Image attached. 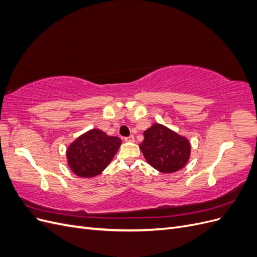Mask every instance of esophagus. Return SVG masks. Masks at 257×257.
Wrapping results in <instances>:
<instances>
[{"label": "esophagus", "mask_w": 257, "mask_h": 257, "mask_svg": "<svg viewBox=\"0 0 257 257\" xmlns=\"http://www.w3.org/2000/svg\"><path fill=\"white\" fill-rule=\"evenodd\" d=\"M124 141H125L126 143H134V142H135V138H134L133 135H131V136H128V137L124 138Z\"/></svg>", "instance_id": "1"}]
</instances>
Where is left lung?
Returning a JSON list of instances; mask_svg holds the SVG:
<instances>
[{"label":"left lung","instance_id":"8db88e82","mask_svg":"<svg viewBox=\"0 0 257 257\" xmlns=\"http://www.w3.org/2000/svg\"><path fill=\"white\" fill-rule=\"evenodd\" d=\"M144 142L139 148L146 161L161 173L172 174L185 166L191 154V145L176 132L154 123L144 132Z\"/></svg>","mask_w":257,"mask_h":257}]
</instances>
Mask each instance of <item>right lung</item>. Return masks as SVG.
Masks as SVG:
<instances>
[{
  "label": "right lung",
  "mask_w": 257,
  "mask_h": 257,
  "mask_svg": "<svg viewBox=\"0 0 257 257\" xmlns=\"http://www.w3.org/2000/svg\"><path fill=\"white\" fill-rule=\"evenodd\" d=\"M121 143L119 137L108 136L97 128L90 130L67 148V164L77 176L95 177L109 165Z\"/></svg>",
  "instance_id": "right-lung-1"
}]
</instances>
